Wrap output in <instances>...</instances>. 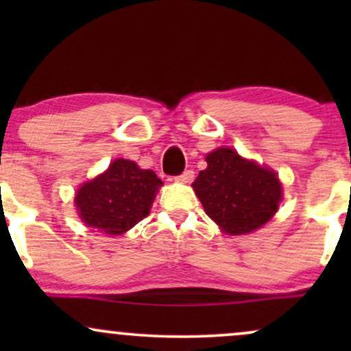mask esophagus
<instances>
[{
	"label": "esophagus",
	"mask_w": 351,
	"mask_h": 351,
	"mask_svg": "<svg viewBox=\"0 0 351 351\" xmlns=\"http://www.w3.org/2000/svg\"><path fill=\"white\" fill-rule=\"evenodd\" d=\"M193 178H195V171L186 170V171L181 173L180 176H176L175 180L178 181V183H189V181H193Z\"/></svg>",
	"instance_id": "34e87169"
}]
</instances>
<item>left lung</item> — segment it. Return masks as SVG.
Listing matches in <instances>:
<instances>
[{"instance_id":"obj_1","label":"left lung","mask_w":351,"mask_h":351,"mask_svg":"<svg viewBox=\"0 0 351 351\" xmlns=\"http://www.w3.org/2000/svg\"><path fill=\"white\" fill-rule=\"evenodd\" d=\"M208 168L193 181L206 215L228 234L264 226L279 209L282 184L276 171L221 147L206 156Z\"/></svg>"}]
</instances>
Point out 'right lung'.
I'll use <instances>...</instances> for the list:
<instances>
[{"instance_id": "add662e5", "label": "right lung", "mask_w": 351, "mask_h": 351, "mask_svg": "<svg viewBox=\"0 0 351 351\" xmlns=\"http://www.w3.org/2000/svg\"><path fill=\"white\" fill-rule=\"evenodd\" d=\"M162 184L155 171L117 158L102 175L79 188L74 203L87 228L119 236L148 216Z\"/></svg>"}]
</instances>
